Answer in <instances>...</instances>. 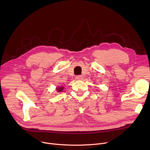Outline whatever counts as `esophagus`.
<instances>
[{
	"label": "esophagus",
	"mask_w": 150,
	"mask_h": 150,
	"mask_svg": "<svg viewBox=\"0 0 150 150\" xmlns=\"http://www.w3.org/2000/svg\"><path fill=\"white\" fill-rule=\"evenodd\" d=\"M76 79L78 80H82L83 79V76L82 75H77L76 76Z\"/></svg>",
	"instance_id": "34e87169"
}]
</instances>
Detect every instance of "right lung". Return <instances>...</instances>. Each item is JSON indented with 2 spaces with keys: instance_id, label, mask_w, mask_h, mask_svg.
Wrapping results in <instances>:
<instances>
[{
  "instance_id": "obj_1",
  "label": "right lung",
  "mask_w": 150,
  "mask_h": 150,
  "mask_svg": "<svg viewBox=\"0 0 150 150\" xmlns=\"http://www.w3.org/2000/svg\"><path fill=\"white\" fill-rule=\"evenodd\" d=\"M62 90H63V87H59L57 89V91H58V92H61V91H62Z\"/></svg>"
}]
</instances>
